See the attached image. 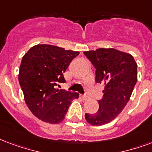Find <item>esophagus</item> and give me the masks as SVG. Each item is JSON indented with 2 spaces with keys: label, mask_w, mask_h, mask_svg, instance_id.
Returning a JSON list of instances; mask_svg holds the SVG:
<instances>
[{
  "label": "esophagus",
  "mask_w": 152,
  "mask_h": 152,
  "mask_svg": "<svg viewBox=\"0 0 152 152\" xmlns=\"http://www.w3.org/2000/svg\"><path fill=\"white\" fill-rule=\"evenodd\" d=\"M80 97L82 99H84V100H87V99H88V96H87L85 95H81Z\"/></svg>",
  "instance_id": "1"
}]
</instances>
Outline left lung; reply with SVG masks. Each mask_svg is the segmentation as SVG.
Here are the masks:
<instances>
[{
    "mask_svg": "<svg viewBox=\"0 0 152 152\" xmlns=\"http://www.w3.org/2000/svg\"><path fill=\"white\" fill-rule=\"evenodd\" d=\"M84 54L96 68V82L104 84L98 112L86 113L85 120L93 126L106 124L117 117L130 99L137 81V64L131 54L112 48Z\"/></svg>",
    "mask_w": 152,
    "mask_h": 152,
    "instance_id": "1",
    "label": "left lung"
}]
</instances>
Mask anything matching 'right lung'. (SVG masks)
Masks as SVG:
<instances>
[{"mask_svg": "<svg viewBox=\"0 0 152 152\" xmlns=\"http://www.w3.org/2000/svg\"><path fill=\"white\" fill-rule=\"evenodd\" d=\"M79 52L52 45H34L25 53L20 66V85L28 107L44 122L56 124L64 119L76 92L56 88L64 83L63 74Z\"/></svg>", "mask_w": 152, "mask_h": 152, "instance_id": "obj_1", "label": "right lung"}]
</instances>
